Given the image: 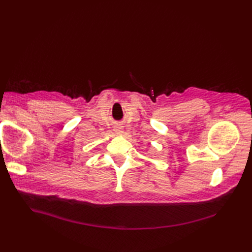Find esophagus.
Returning <instances> with one entry per match:
<instances>
[{
    "label": "esophagus",
    "instance_id": "obj_1",
    "mask_svg": "<svg viewBox=\"0 0 252 252\" xmlns=\"http://www.w3.org/2000/svg\"><path fill=\"white\" fill-rule=\"evenodd\" d=\"M114 131H116V133H121L122 132V127H116L114 128Z\"/></svg>",
    "mask_w": 252,
    "mask_h": 252
}]
</instances>
